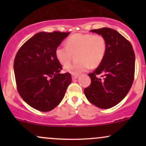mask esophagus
I'll use <instances>...</instances> for the list:
<instances>
[{"label":"esophagus","mask_w":146,"mask_h":146,"mask_svg":"<svg viewBox=\"0 0 146 146\" xmlns=\"http://www.w3.org/2000/svg\"><path fill=\"white\" fill-rule=\"evenodd\" d=\"M78 78V75H72V79H73V80H76Z\"/></svg>","instance_id":"obj_1"}]
</instances>
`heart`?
Instances as JSON below:
<instances>
[{
	"instance_id": "1",
	"label": "heart",
	"mask_w": 146,
	"mask_h": 146,
	"mask_svg": "<svg viewBox=\"0 0 146 146\" xmlns=\"http://www.w3.org/2000/svg\"><path fill=\"white\" fill-rule=\"evenodd\" d=\"M66 45H59L55 51L58 61L62 65H66L71 61L73 54H76L79 61L65 66V71L78 75L88 71L92 66H97L102 62L106 52V41L102 35L89 33H75L69 36Z\"/></svg>"
}]
</instances>
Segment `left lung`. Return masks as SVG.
I'll use <instances>...</instances> for the list:
<instances>
[{
	"mask_svg": "<svg viewBox=\"0 0 146 146\" xmlns=\"http://www.w3.org/2000/svg\"><path fill=\"white\" fill-rule=\"evenodd\" d=\"M104 37L106 52L93 73L90 86L84 88L87 100L100 108L108 109L126 96L135 77V55L132 44L116 30L108 27L90 30Z\"/></svg>",
	"mask_w": 146,
	"mask_h": 146,
	"instance_id": "8db88e82",
	"label": "left lung"
}]
</instances>
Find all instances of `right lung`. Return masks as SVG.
<instances>
[{"mask_svg": "<svg viewBox=\"0 0 146 146\" xmlns=\"http://www.w3.org/2000/svg\"><path fill=\"white\" fill-rule=\"evenodd\" d=\"M70 32L53 31L35 34L19 48L14 62L16 86L27 104L42 112L61 102L71 83L69 73H60L62 66L55 51Z\"/></svg>", "mask_w": 146, "mask_h": 146, "instance_id": "1", "label": "right lung"}]
</instances>
